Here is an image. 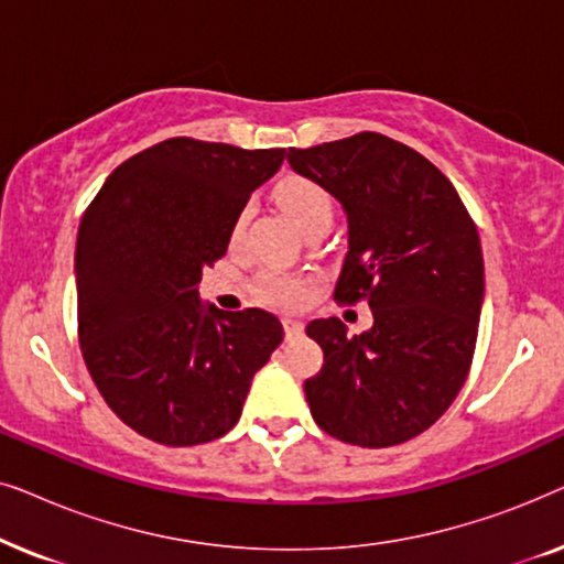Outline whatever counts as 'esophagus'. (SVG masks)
Segmentation results:
<instances>
[{
  "label": "esophagus",
  "instance_id": "obj_1",
  "mask_svg": "<svg viewBox=\"0 0 564 564\" xmlns=\"http://www.w3.org/2000/svg\"><path fill=\"white\" fill-rule=\"evenodd\" d=\"M282 328H284V336H288V338L303 334V323L295 321V318H282Z\"/></svg>",
  "mask_w": 564,
  "mask_h": 564
}]
</instances>
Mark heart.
I'll list each match as a JSON object with an SVG mask.
<instances>
[{"label":"heart","mask_w":564,"mask_h":564,"mask_svg":"<svg viewBox=\"0 0 564 564\" xmlns=\"http://www.w3.org/2000/svg\"><path fill=\"white\" fill-rule=\"evenodd\" d=\"M276 203H280L282 210L288 213L305 234L328 228L330 220H334V199H330L328 189L315 180H307V176H288V180H282L280 187H276ZM243 223L246 215H238L234 226V238L243 230ZM253 292H257V297L267 305L300 307L307 297H311L313 284L311 280H305V276L267 269V272H261L257 276V282H253Z\"/></svg>","instance_id":"obj_1"}]
</instances>
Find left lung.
Returning <instances> with one entry per match:
<instances>
[{"mask_svg": "<svg viewBox=\"0 0 564 564\" xmlns=\"http://www.w3.org/2000/svg\"><path fill=\"white\" fill-rule=\"evenodd\" d=\"M288 161L349 218L334 300H367L375 315L361 336L338 318L307 323L323 349L307 405L338 442L403 444L442 419L473 367L485 292L475 220L426 156L382 133L290 149Z\"/></svg>", "mask_w": 564, "mask_h": 564, "instance_id": "obj_1", "label": "left lung"}]
</instances>
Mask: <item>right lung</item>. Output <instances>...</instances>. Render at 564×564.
Segmentation results:
<instances>
[{
    "label": "right lung",
    "mask_w": 564,
    "mask_h": 564,
    "mask_svg": "<svg viewBox=\"0 0 564 564\" xmlns=\"http://www.w3.org/2000/svg\"><path fill=\"white\" fill-rule=\"evenodd\" d=\"M288 151L169 138L115 169L76 238L84 361L118 419L151 442L195 446L241 419L257 369L282 344L261 307L203 305L251 192Z\"/></svg>",
    "instance_id": "right-lung-1"
}]
</instances>
